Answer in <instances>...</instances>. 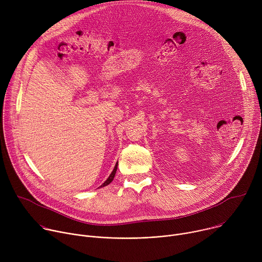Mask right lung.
Instances as JSON below:
<instances>
[{"label":"right lung","instance_id":"right-lung-1","mask_svg":"<svg viewBox=\"0 0 262 262\" xmlns=\"http://www.w3.org/2000/svg\"><path fill=\"white\" fill-rule=\"evenodd\" d=\"M117 166H118V162L116 163V165H115V167H114V170L112 171V173L110 174V176L107 177V179L99 186V188H103V186H105V185H107V184H110L112 181H113V179H114V177H115V174H116V171H117ZM98 188V189H99Z\"/></svg>","mask_w":262,"mask_h":262}]
</instances>
